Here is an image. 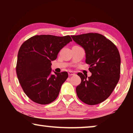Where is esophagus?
<instances>
[{
	"label": "esophagus",
	"mask_w": 133,
	"mask_h": 133,
	"mask_svg": "<svg viewBox=\"0 0 133 133\" xmlns=\"http://www.w3.org/2000/svg\"><path fill=\"white\" fill-rule=\"evenodd\" d=\"M68 75H69V76H71L75 75V73H74V72L71 71H69V72H68Z\"/></svg>",
	"instance_id": "1"
}]
</instances>
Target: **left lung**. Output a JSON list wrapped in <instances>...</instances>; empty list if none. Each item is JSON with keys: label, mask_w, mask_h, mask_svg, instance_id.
Listing matches in <instances>:
<instances>
[{"label": "left lung", "mask_w": 133, "mask_h": 133, "mask_svg": "<svg viewBox=\"0 0 133 133\" xmlns=\"http://www.w3.org/2000/svg\"><path fill=\"white\" fill-rule=\"evenodd\" d=\"M85 52L90 77L78 73L82 82L76 87L78 97L89 105L102 103L111 95L120 77L121 59L117 48L104 36L89 33L71 36Z\"/></svg>", "instance_id": "left-lung-1"}]
</instances>
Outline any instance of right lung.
<instances>
[{
  "label": "right lung",
  "mask_w": 133,
  "mask_h": 133,
  "mask_svg": "<svg viewBox=\"0 0 133 133\" xmlns=\"http://www.w3.org/2000/svg\"><path fill=\"white\" fill-rule=\"evenodd\" d=\"M71 41L69 35H42L29 38L21 45L16 70L22 89L33 102L48 104L57 98L68 73L55 72V75H51V62Z\"/></svg>",
  "instance_id": "add662e5"
}]
</instances>
